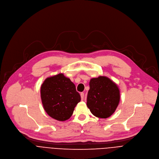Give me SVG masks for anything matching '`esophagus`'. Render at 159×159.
Returning <instances> with one entry per match:
<instances>
[{
	"label": "esophagus",
	"mask_w": 159,
	"mask_h": 159,
	"mask_svg": "<svg viewBox=\"0 0 159 159\" xmlns=\"http://www.w3.org/2000/svg\"><path fill=\"white\" fill-rule=\"evenodd\" d=\"M84 93H80V97H81L82 100L84 99Z\"/></svg>",
	"instance_id": "esophagus-1"
}]
</instances>
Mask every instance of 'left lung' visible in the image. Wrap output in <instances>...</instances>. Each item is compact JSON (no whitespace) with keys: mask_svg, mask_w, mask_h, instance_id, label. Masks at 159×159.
<instances>
[{"mask_svg":"<svg viewBox=\"0 0 159 159\" xmlns=\"http://www.w3.org/2000/svg\"><path fill=\"white\" fill-rule=\"evenodd\" d=\"M87 106L97 118H107L115 112L120 100L117 84L109 78L100 76L89 82Z\"/></svg>","mask_w":159,"mask_h":159,"instance_id":"1","label":"left lung"}]
</instances>
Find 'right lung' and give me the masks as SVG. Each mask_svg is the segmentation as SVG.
Segmentation results:
<instances>
[{"label":"right lung","instance_id":"obj_1","mask_svg":"<svg viewBox=\"0 0 159 159\" xmlns=\"http://www.w3.org/2000/svg\"><path fill=\"white\" fill-rule=\"evenodd\" d=\"M41 98L46 112L57 121L68 120L80 96L69 78L63 73L47 78L41 84Z\"/></svg>","mask_w":159,"mask_h":159}]
</instances>
